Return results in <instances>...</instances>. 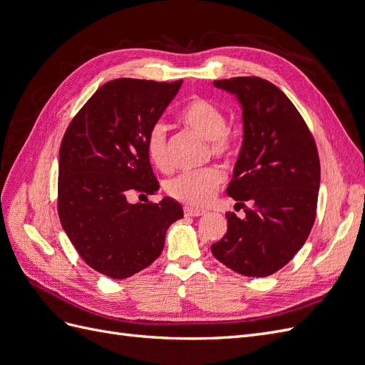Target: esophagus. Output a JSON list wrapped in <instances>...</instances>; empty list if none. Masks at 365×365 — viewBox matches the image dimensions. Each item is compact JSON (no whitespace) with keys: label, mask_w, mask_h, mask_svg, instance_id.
Returning a JSON list of instances; mask_svg holds the SVG:
<instances>
[{"label":"esophagus","mask_w":365,"mask_h":365,"mask_svg":"<svg viewBox=\"0 0 365 365\" xmlns=\"http://www.w3.org/2000/svg\"><path fill=\"white\" fill-rule=\"evenodd\" d=\"M205 212L201 208H193V207H184V215L185 216H190V217H197V216H202Z\"/></svg>","instance_id":"esophagus-1"}]
</instances>
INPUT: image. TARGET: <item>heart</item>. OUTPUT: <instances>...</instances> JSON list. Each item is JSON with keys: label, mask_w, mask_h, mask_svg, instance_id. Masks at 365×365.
Wrapping results in <instances>:
<instances>
[{"label": "heart", "mask_w": 365, "mask_h": 365, "mask_svg": "<svg viewBox=\"0 0 365 365\" xmlns=\"http://www.w3.org/2000/svg\"><path fill=\"white\" fill-rule=\"evenodd\" d=\"M182 123L208 140L210 152L219 160H231L236 155L237 143L228 129L225 113L216 103L202 97H193L181 109ZM145 148L149 161L157 169L168 172L170 169V155L168 145V128L161 121L150 126L145 138ZM224 181V175L215 165L182 172L165 182L164 189L173 200L185 205L202 207L212 201Z\"/></svg>", "instance_id": "obj_1"}]
</instances>
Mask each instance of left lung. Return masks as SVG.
<instances>
[{"label":"left lung","mask_w":365,"mask_h":365,"mask_svg":"<svg viewBox=\"0 0 365 365\" xmlns=\"http://www.w3.org/2000/svg\"><path fill=\"white\" fill-rule=\"evenodd\" d=\"M213 83L242 105L244 143L227 193L245 216L225 213L227 233L212 252L242 275L267 277L289 263L315 222L317 145L302 114L274 83L256 76Z\"/></svg>","instance_id":"obj_1"}]
</instances>
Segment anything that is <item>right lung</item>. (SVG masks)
I'll list each match as a JSON object with an SVG mask.
<instances>
[{
	"mask_svg": "<svg viewBox=\"0 0 365 365\" xmlns=\"http://www.w3.org/2000/svg\"><path fill=\"white\" fill-rule=\"evenodd\" d=\"M182 81L115 79L106 82L74 115L59 150L58 213L83 262L111 279L148 268L182 207L130 204V193L153 195L145 138L178 93Z\"/></svg>",
	"mask_w": 365,
	"mask_h": 365,
	"instance_id": "add662e5",
	"label": "right lung"
}]
</instances>
